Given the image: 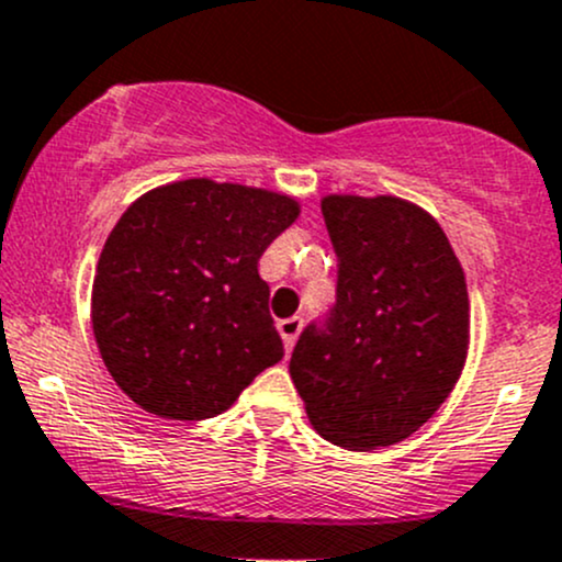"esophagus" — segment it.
Returning <instances> with one entry per match:
<instances>
[{"label": "esophagus", "instance_id": "obj_1", "mask_svg": "<svg viewBox=\"0 0 562 562\" xmlns=\"http://www.w3.org/2000/svg\"><path fill=\"white\" fill-rule=\"evenodd\" d=\"M301 326H304V321H301V317H285V321L277 323V330H280V336H282V341H285L288 352H291L293 345H296V336H299Z\"/></svg>", "mask_w": 562, "mask_h": 562}]
</instances>
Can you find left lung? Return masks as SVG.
<instances>
[{
    "label": "left lung",
    "instance_id": "left-lung-1",
    "mask_svg": "<svg viewBox=\"0 0 562 562\" xmlns=\"http://www.w3.org/2000/svg\"><path fill=\"white\" fill-rule=\"evenodd\" d=\"M336 301L301 330L291 376L312 425L345 450L415 434L469 350V291L439 223L395 196H328Z\"/></svg>",
    "mask_w": 562,
    "mask_h": 562
}]
</instances>
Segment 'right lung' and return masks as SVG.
I'll return each mask as SVG.
<instances>
[{"label": "right lung", "instance_id": "right-lung-1", "mask_svg": "<svg viewBox=\"0 0 562 562\" xmlns=\"http://www.w3.org/2000/svg\"><path fill=\"white\" fill-rule=\"evenodd\" d=\"M296 217L293 199L204 177L156 188L123 212L99 256L91 321L134 404L206 420L282 360L258 261Z\"/></svg>", "mask_w": 562, "mask_h": 562}]
</instances>
